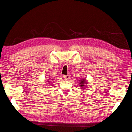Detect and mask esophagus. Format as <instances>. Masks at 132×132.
Returning a JSON list of instances; mask_svg holds the SVG:
<instances>
[{
	"label": "esophagus",
	"instance_id": "esophagus-1",
	"mask_svg": "<svg viewBox=\"0 0 132 132\" xmlns=\"http://www.w3.org/2000/svg\"><path fill=\"white\" fill-rule=\"evenodd\" d=\"M65 79H66V80L70 79V75L65 76Z\"/></svg>",
	"mask_w": 132,
	"mask_h": 132
}]
</instances>
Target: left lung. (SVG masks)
<instances>
[{
	"label": "left lung",
	"mask_w": 132,
	"mask_h": 132,
	"mask_svg": "<svg viewBox=\"0 0 132 132\" xmlns=\"http://www.w3.org/2000/svg\"><path fill=\"white\" fill-rule=\"evenodd\" d=\"M79 84H80V87L82 88L81 89H86L87 88L88 85H87V82L86 80V79L84 78H81L79 80Z\"/></svg>",
	"instance_id": "left-lung-1"
}]
</instances>
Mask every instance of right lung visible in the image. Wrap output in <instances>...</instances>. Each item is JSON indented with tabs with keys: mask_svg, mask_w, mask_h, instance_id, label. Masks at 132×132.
Masks as SVG:
<instances>
[{
	"mask_svg": "<svg viewBox=\"0 0 132 132\" xmlns=\"http://www.w3.org/2000/svg\"><path fill=\"white\" fill-rule=\"evenodd\" d=\"M49 79H50V78H49ZM52 80V79H48V80H46V82H48V81L49 82L48 83H46V84H49V83H50L51 81H52V80Z\"/></svg>",
	"mask_w": 132,
	"mask_h": 132,
	"instance_id": "add662e5",
	"label": "right lung"
}]
</instances>
